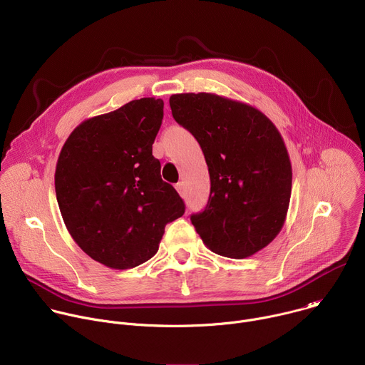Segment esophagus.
Returning <instances> with one entry per match:
<instances>
[{"instance_id": "1", "label": "esophagus", "mask_w": 365, "mask_h": 365, "mask_svg": "<svg viewBox=\"0 0 365 365\" xmlns=\"http://www.w3.org/2000/svg\"><path fill=\"white\" fill-rule=\"evenodd\" d=\"M176 190L180 193V196H183L185 195V187H183V183L182 182H179V183H176Z\"/></svg>"}]
</instances>
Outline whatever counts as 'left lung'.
I'll return each mask as SVG.
<instances>
[{"label":"left lung","instance_id":"left-lung-1","mask_svg":"<svg viewBox=\"0 0 365 365\" xmlns=\"http://www.w3.org/2000/svg\"><path fill=\"white\" fill-rule=\"evenodd\" d=\"M178 124L197 140L211 193L190 221L211 251L245 258L282 231L292 193V165L276 125L257 108L217 93H176Z\"/></svg>","mask_w":365,"mask_h":365}]
</instances>
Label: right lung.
<instances>
[{
  "mask_svg": "<svg viewBox=\"0 0 365 365\" xmlns=\"http://www.w3.org/2000/svg\"><path fill=\"white\" fill-rule=\"evenodd\" d=\"M163 106L141 98L88 118L59 154L55 187L65 225L82 251L110 269L145 263L158 252L166 224L185 214L153 155Z\"/></svg>",
  "mask_w": 365,
  "mask_h": 365,
  "instance_id": "1",
  "label": "right lung"
}]
</instances>
